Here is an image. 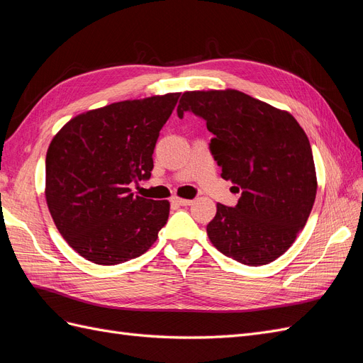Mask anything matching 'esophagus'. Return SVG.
I'll list each match as a JSON object with an SVG mask.
<instances>
[{
	"label": "esophagus",
	"instance_id": "34e87169",
	"mask_svg": "<svg viewBox=\"0 0 363 363\" xmlns=\"http://www.w3.org/2000/svg\"><path fill=\"white\" fill-rule=\"evenodd\" d=\"M174 204L177 206H191L194 201L192 200H184V199H179V196H174V199L171 200Z\"/></svg>",
	"mask_w": 363,
	"mask_h": 363
}]
</instances>
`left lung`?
I'll return each mask as SVG.
<instances>
[{"instance_id":"obj_1","label":"left lung","mask_w":363,"mask_h":363,"mask_svg":"<svg viewBox=\"0 0 363 363\" xmlns=\"http://www.w3.org/2000/svg\"><path fill=\"white\" fill-rule=\"evenodd\" d=\"M192 112L213 135L208 150L224 180L240 192L235 207L216 204L211 242L233 260L260 267L286 251L315 203L312 148L295 118L244 92H184L179 118Z\"/></svg>"}]
</instances>
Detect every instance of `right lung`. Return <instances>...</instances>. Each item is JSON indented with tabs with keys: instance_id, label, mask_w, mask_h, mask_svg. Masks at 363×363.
Segmentation results:
<instances>
[{
	"instance_id": "right-lung-1",
	"label": "right lung",
	"mask_w": 363,
	"mask_h": 363,
	"mask_svg": "<svg viewBox=\"0 0 363 363\" xmlns=\"http://www.w3.org/2000/svg\"><path fill=\"white\" fill-rule=\"evenodd\" d=\"M180 94L128 100L72 118L45 159V196L60 235L82 257L118 265L139 257L167 224L169 203L135 196L151 177L160 130Z\"/></svg>"
}]
</instances>
